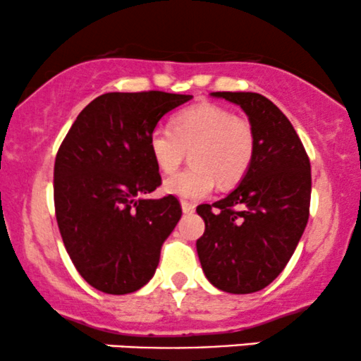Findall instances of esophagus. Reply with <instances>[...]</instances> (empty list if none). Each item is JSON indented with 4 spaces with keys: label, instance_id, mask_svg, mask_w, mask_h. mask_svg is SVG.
I'll return each instance as SVG.
<instances>
[{
    "label": "esophagus",
    "instance_id": "esophagus-1",
    "mask_svg": "<svg viewBox=\"0 0 361 361\" xmlns=\"http://www.w3.org/2000/svg\"><path fill=\"white\" fill-rule=\"evenodd\" d=\"M181 210H183V214H193L195 205L190 204V202H181Z\"/></svg>",
    "mask_w": 361,
    "mask_h": 361
}]
</instances>
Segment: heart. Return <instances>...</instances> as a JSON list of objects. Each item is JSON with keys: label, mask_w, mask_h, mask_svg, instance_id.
<instances>
[{"label": "heart", "mask_w": 361, "mask_h": 361, "mask_svg": "<svg viewBox=\"0 0 361 361\" xmlns=\"http://www.w3.org/2000/svg\"><path fill=\"white\" fill-rule=\"evenodd\" d=\"M149 154L163 173L176 171L186 152L192 169L164 180V193L200 200L212 193L215 180L224 186L241 181L256 151L255 128L246 118L214 103L178 111L169 127H156L147 140Z\"/></svg>", "instance_id": "1"}]
</instances>
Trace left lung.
<instances>
[{"mask_svg": "<svg viewBox=\"0 0 361 361\" xmlns=\"http://www.w3.org/2000/svg\"><path fill=\"white\" fill-rule=\"evenodd\" d=\"M255 128L256 151L234 192L198 205L205 233L197 252L207 280L229 293L268 287L287 267L309 221L310 163L295 128L259 93L215 91Z\"/></svg>", "mask_w": 361, "mask_h": 361, "instance_id": "left-lung-1", "label": "left lung"}]
</instances>
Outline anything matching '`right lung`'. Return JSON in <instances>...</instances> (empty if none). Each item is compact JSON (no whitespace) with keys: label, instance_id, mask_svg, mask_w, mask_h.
<instances>
[{"label":"right lung","instance_id":"obj_1","mask_svg":"<svg viewBox=\"0 0 361 361\" xmlns=\"http://www.w3.org/2000/svg\"><path fill=\"white\" fill-rule=\"evenodd\" d=\"M192 98L105 93L62 140L54 164L57 226L76 270L100 292H135L154 275L181 207L173 195L144 198L161 185L147 140L168 111Z\"/></svg>","mask_w":361,"mask_h":361}]
</instances>
